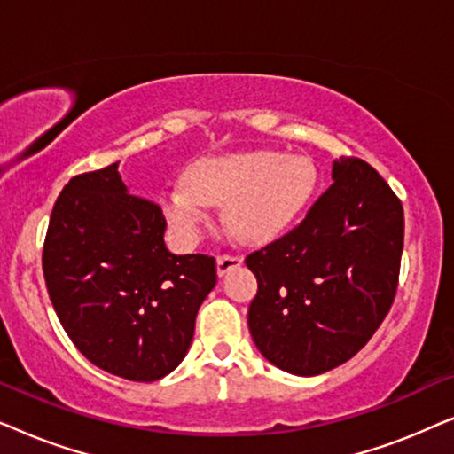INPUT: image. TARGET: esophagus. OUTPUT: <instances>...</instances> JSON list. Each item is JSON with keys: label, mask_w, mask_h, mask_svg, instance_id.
I'll use <instances>...</instances> for the list:
<instances>
[{"label": "esophagus", "mask_w": 454, "mask_h": 454, "mask_svg": "<svg viewBox=\"0 0 454 454\" xmlns=\"http://www.w3.org/2000/svg\"><path fill=\"white\" fill-rule=\"evenodd\" d=\"M244 262V256H233V254H221V256H216V272H219V277L227 275L229 270L238 269V266Z\"/></svg>", "instance_id": "1"}]
</instances>
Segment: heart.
<instances>
[{
    "label": "heart",
    "instance_id": "heart-1",
    "mask_svg": "<svg viewBox=\"0 0 454 454\" xmlns=\"http://www.w3.org/2000/svg\"><path fill=\"white\" fill-rule=\"evenodd\" d=\"M318 171L301 154L256 151L196 160L185 182L160 194L171 227L194 239L208 204L225 207L231 233L247 244H262L294 225L312 200Z\"/></svg>",
    "mask_w": 454,
    "mask_h": 454
}]
</instances>
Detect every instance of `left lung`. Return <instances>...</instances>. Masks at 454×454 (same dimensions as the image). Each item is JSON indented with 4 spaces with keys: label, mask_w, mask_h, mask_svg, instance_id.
I'll return each mask as SVG.
<instances>
[{
    "label": "left lung",
    "mask_w": 454,
    "mask_h": 454,
    "mask_svg": "<svg viewBox=\"0 0 454 454\" xmlns=\"http://www.w3.org/2000/svg\"><path fill=\"white\" fill-rule=\"evenodd\" d=\"M405 216L399 196L356 157L283 238L247 254L258 294L247 326L277 368L316 376L351 359L378 331L399 285Z\"/></svg>",
    "instance_id": "1"
}]
</instances>
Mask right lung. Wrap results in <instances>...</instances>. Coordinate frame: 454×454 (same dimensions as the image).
Wrapping results in <instances>:
<instances>
[{
  "instance_id": "right-lung-1",
  "label": "right lung",
  "mask_w": 454,
  "mask_h": 454,
  "mask_svg": "<svg viewBox=\"0 0 454 454\" xmlns=\"http://www.w3.org/2000/svg\"><path fill=\"white\" fill-rule=\"evenodd\" d=\"M159 204L128 194L117 163L72 177L55 200L43 275L78 351L109 374L154 382L190 349L216 283L207 254L167 250Z\"/></svg>"
}]
</instances>
